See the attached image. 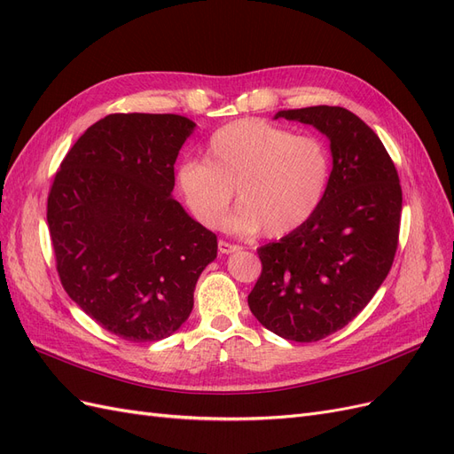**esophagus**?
I'll return each mask as SVG.
<instances>
[{
  "label": "esophagus",
  "instance_id": "1",
  "mask_svg": "<svg viewBox=\"0 0 454 454\" xmlns=\"http://www.w3.org/2000/svg\"><path fill=\"white\" fill-rule=\"evenodd\" d=\"M217 250H219V254H232V252H239L240 246L225 242V240H219L217 242Z\"/></svg>",
  "mask_w": 454,
  "mask_h": 454
}]
</instances>
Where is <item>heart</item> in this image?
Here are the masks:
<instances>
[{
  "label": "heart",
  "instance_id": "1",
  "mask_svg": "<svg viewBox=\"0 0 454 454\" xmlns=\"http://www.w3.org/2000/svg\"><path fill=\"white\" fill-rule=\"evenodd\" d=\"M329 177L332 153L318 136L239 119L210 136L204 160H185L176 168V187L208 229L225 222L235 189L240 208L232 225L282 239L320 208Z\"/></svg>",
  "mask_w": 454,
  "mask_h": 454
}]
</instances>
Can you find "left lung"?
<instances>
[{"instance_id": "1", "label": "left lung", "mask_w": 454, "mask_h": 454, "mask_svg": "<svg viewBox=\"0 0 454 454\" xmlns=\"http://www.w3.org/2000/svg\"><path fill=\"white\" fill-rule=\"evenodd\" d=\"M327 136L333 168L309 222L261 246V277L248 305L269 332L314 342L342 329L377 294L400 237L402 185L379 136L339 106L284 109Z\"/></svg>"}]
</instances>
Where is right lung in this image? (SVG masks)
Here are the masks:
<instances>
[{
  "instance_id": "obj_1",
  "label": "right lung",
  "mask_w": 454,
  "mask_h": 454,
  "mask_svg": "<svg viewBox=\"0 0 454 454\" xmlns=\"http://www.w3.org/2000/svg\"><path fill=\"white\" fill-rule=\"evenodd\" d=\"M195 122L174 114H112L64 157L47 223L66 294L109 333L170 337L193 310L217 237L176 199L174 162Z\"/></svg>"
}]
</instances>
